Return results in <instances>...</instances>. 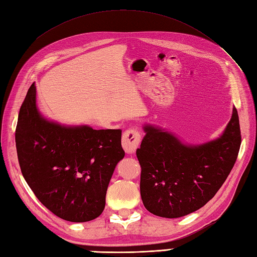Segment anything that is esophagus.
Returning a JSON list of instances; mask_svg holds the SVG:
<instances>
[{
    "instance_id": "34e87169",
    "label": "esophagus",
    "mask_w": 257,
    "mask_h": 257,
    "mask_svg": "<svg viewBox=\"0 0 257 257\" xmlns=\"http://www.w3.org/2000/svg\"><path fill=\"white\" fill-rule=\"evenodd\" d=\"M140 140H141V136L138 130L129 129L127 132H124L122 135L121 145H122L123 150L125 151V154H129V155L135 154L136 150L138 149V147L140 145Z\"/></svg>"
}]
</instances>
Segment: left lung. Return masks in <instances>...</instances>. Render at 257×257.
<instances>
[{"label": "left lung", "instance_id": "8db88e82", "mask_svg": "<svg viewBox=\"0 0 257 257\" xmlns=\"http://www.w3.org/2000/svg\"><path fill=\"white\" fill-rule=\"evenodd\" d=\"M144 132L136 152L141 167V199L150 213L168 219L205 205L230 174L241 146L235 107L220 137L201 145L184 144L155 124H144Z\"/></svg>", "mask_w": 257, "mask_h": 257}]
</instances>
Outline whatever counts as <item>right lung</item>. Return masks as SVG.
Returning <instances> with one entry per match:
<instances>
[{
    "instance_id": "right-lung-1",
    "label": "right lung",
    "mask_w": 257,
    "mask_h": 257,
    "mask_svg": "<svg viewBox=\"0 0 257 257\" xmlns=\"http://www.w3.org/2000/svg\"><path fill=\"white\" fill-rule=\"evenodd\" d=\"M15 143L22 174L43 205L69 222L101 214L114 168L124 157L121 130L52 121L38 110L33 83L20 109Z\"/></svg>"
}]
</instances>
